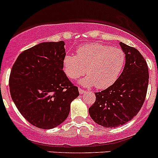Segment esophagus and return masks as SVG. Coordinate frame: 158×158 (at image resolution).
Returning a JSON list of instances; mask_svg holds the SVG:
<instances>
[{"label": "esophagus", "mask_w": 158, "mask_h": 158, "mask_svg": "<svg viewBox=\"0 0 158 158\" xmlns=\"http://www.w3.org/2000/svg\"><path fill=\"white\" fill-rule=\"evenodd\" d=\"M78 91H79V93H80V95H82V94L85 93V90H83V89H78Z\"/></svg>", "instance_id": "34e87169"}]
</instances>
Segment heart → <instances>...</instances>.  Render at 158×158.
<instances>
[{
    "mask_svg": "<svg viewBox=\"0 0 158 158\" xmlns=\"http://www.w3.org/2000/svg\"><path fill=\"white\" fill-rule=\"evenodd\" d=\"M125 55L119 48L92 43L81 46L76 56L67 54L63 61V71L72 80L88 74L80 81L82 86L95 85L105 89L114 85L124 69Z\"/></svg>",
    "mask_w": 158,
    "mask_h": 158,
    "instance_id": "1",
    "label": "heart"
}]
</instances>
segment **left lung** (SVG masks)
<instances>
[{
    "instance_id": "obj_1",
    "label": "left lung",
    "mask_w": 158,
    "mask_h": 158,
    "mask_svg": "<svg viewBox=\"0 0 158 158\" xmlns=\"http://www.w3.org/2000/svg\"><path fill=\"white\" fill-rule=\"evenodd\" d=\"M119 44L125 55L122 73L114 85L95 93V102L89 109L92 120L106 128H117L131 121L141 109L148 88L144 58L135 48Z\"/></svg>"
}]
</instances>
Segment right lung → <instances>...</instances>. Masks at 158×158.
I'll return each instance as SVG.
<instances>
[{"instance_id": "add662e5", "label": "right lung", "mask_w": 158, "mask_h": 158, "mask_svg": "<svg viewBox=\"0 0 158 158\" xmlns=\"http://www.w3.org/2000/svg\"><path fill=\"white\" fill-rule=\"evenodd\" d=\"M64 45L63 40L37 44L23 52L11 68V99L24 118L39 128L61 124L79 95L63 70Z\"/></svg>"}]
</instances>
